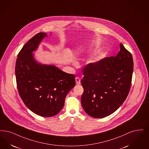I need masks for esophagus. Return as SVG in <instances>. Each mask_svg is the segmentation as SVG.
<instances>
[{
    "label": "esophagus",
    "mask_w": 149,
    "mask_h": 149,
    "mask_svg": "<svg viewBox=\"0 0 149 149\" xmlns=\"http://www.w3.org/2000/svg\"><path fill=\"white\" fill-rule=\"evenodd\" d=\"M75 81H76V84H77V85L80 84V79L79 77H75Z\"/></svg>",
    "instance_id": "obj_1"
}]
</instances>
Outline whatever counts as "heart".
<instances>
[{
  "label": "heart",
  "instance_id": "heart-1",
  "mask_svg": "<svg viewBox=\"0 0 149 149\" xmlns=\"http://www.w3.org/2000/svg\"><path fill=\"white\" fill-rule=\"evenodd\" d=\"M106 55H107V54L106 53L101 54H100V55H99V56L97 57L96 60H99L101 59L105 58V57L106 56Z\"/></svg>",
  "mask_w": 149,
  "mask_h": 149
}]
</instances>
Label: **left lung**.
Returning a JSON list of instances; mask_svg holds the SVG:
<instances>
[{
    "instance_id": "obj_1",
    "label": "left lung",
    "mask_w": 149,
    "mask_h": 149,
    "mask_svg": "<svg viewBox=\"0 0 149 149\" xmlns=\"http://www.w3.org/2000/svg\"><path fill=\"white\" fill-rule=\"evenodd\" d=\"M116 56L87 64L83 69L81 102L91 117L102 118L115 112L124 102L131 87L134 62L131 53L120 43Z\"/></svg>"
}]
</instances>
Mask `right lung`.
Instances as JSON below:
<instances>
[{"instance_id":"1","label":"right lung","mask_w":149,"mask_h":149,"mask_svg":"<svg viewBox=\"0 0 149 149\" xmlns=\"http://www.w3.org/2000/svg\"><path fill=\"white\" fill-rule=\"evenodd\" d=\"M47 35L39 33L31 38L18 54L15 77L18 92L24 104L42 117L59 113L68 93L75 85V76L54 65L36 63L32 52Z\"/></svg>"}]
</instances>
